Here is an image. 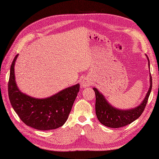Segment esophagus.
Wrapping results in <instances>:
<instances>
[{"instance_id":"34e87169","label":"esophagus","mask_w":159,"mask_h":159,"mask_svg":"<svg viewBox=\"0 0 159 159\" xmlns=\"http://www.w3.org/2000/svg\"><path fill=\"white\" fill-rule=\"evenodd\" d=\"M81 87H89V85H92V80L88 77H85L83 78L81 80Z\"/></svg>"}]
</instances>
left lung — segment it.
I'll return each instance as SVG.
<instances>
[{
  "instance_id": "obj_1",
  "label": "left lung",
  "mask_w": 159,
  "mask_h": 159,
  "mask_svg": "<svg viewBox=\"0 0 159 159\" xmlns=\"http://www.w3.org/2000/svg\"><path fill=\"white\" fill-rule=\"evenodd\" d=\"M146 56L148 60V67L150 69V61L148 56L146 55ZM150 88L148 91L146 97L139 105L133 109L125 110L117 109L111 105L104 95H102V93L93 87V89L96 94V114L98 120L104 126L113 128L125 126L136 120L143 112L151 92L152 79L150 74Z\"/></svg>"
}]
</instances>
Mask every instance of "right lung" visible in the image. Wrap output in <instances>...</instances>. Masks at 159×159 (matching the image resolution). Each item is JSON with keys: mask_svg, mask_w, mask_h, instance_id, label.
Instances as JSON below:
<instances>
[{"mask_svg": "<svg viewBox=\"0 0 159 159\" xmlns=\"http://www.w3.org/2000/svg\"><path fill=\"white\" fill-rule=\"evenodd\" d=\"M18 55L11 66L8 83L9 98L13 110L24 123L39 130L58 128L65 124L77 94L79 83L46 98H36L22 93L17 86L14 66Z\"/></svg>", "mask_w": 159, "mask_h": 159, "instance_id": "add662e5", "label": "right lung"}]
</instances>
